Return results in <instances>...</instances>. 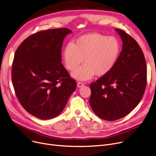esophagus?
Masks as SVG:
<instances>
[{
    "label": "esophagus",
    "mask_w": 156,
    "mask_h": 156,
    "mask_svg": "<svg viewBox=\"0 0 156 156\" xmlns=\"http://www.w3.org/2000/svg\"><path fill=\"white\" fill-rule=\"evenodd\" d=\"M83 86H84V83H81V82H78V83H77V87H78L81 88V87H83Z\"/></svg>",
    "instance_id": "34e87169"
}]
</instances>
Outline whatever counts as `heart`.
Masks as SVG:
<instances>
[{
    "label": "heart",
    "mask_w": 156,
    "mask_h": 156,
    "mask_svg": "<svg viewBox=\"0 0 156 156\" xmlns=\"http://www.w3.org/2000/svg\"><path fill=\"white\" fill-rule=\"evenodd\" d=\"M121 51L119 40L100 34H86L64 49L63 59L66 68L73 71L83 62L85 65L71 73L78 81H86L95 75L104 76L115 66Z\"/></svg>",
    "instance_id": "1"
}]
</instances>
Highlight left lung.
Returning a JSON list of instances; mask_svg holds the SVG:
<instances>
[{"mask_svg":"<svg viewBox=\"0 0 156 156\" xmlns=\"http://www.w3.org/2000/svg\"><path fill=\"white\" fill-rule=\"evenodd\" d=\"M122 51L113 69L90 84L89 104L99 118L114 121L126 116L140 102L147 83V66L140 47L119 29Z\"/></svg>","mask_w":156,"mask_h":156,"instance_id":"1","label":"left lung"}]
</instances>
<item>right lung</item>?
Segmentation results:
<instances>
[{
	"mask_svg": "<svg viewBox=\"0 0 156 156\" xmlns=\"http://www.w3.org/2000/svg\"><path fill=\"white\" fill-rule=\"evenodd\" d=\"M71 30L63 28L36 33L24 40L16 51L12 81L20 104L41 119L61 113L76 88L61 63L63 40Z\"/></svg>",
	"mask_w": 156,
	"mask_h": 156,
	"instance_id": "add662e5",
	"label": "right lung"
}]
</instances>
